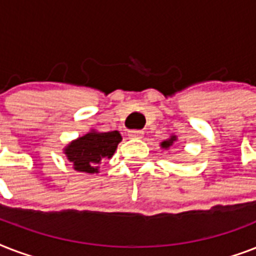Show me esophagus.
I'll return each mask as SVG.
<instances>
[{
    "label": "esophagus",
    "mask_w": 256,
    "mask_h": 256,
    "mask_svg": "<svg viewBox=\"0 0 256 256\" xmlns=\"http://www.w3.org/2000/svg\"><path fill=\"white\" fill-rule=\"evenodd\" d=\"M144 132L142 130H132V132H128V136L130 138H136V140H140V138H144Z\"/></svg>",
    "instance_id": "obj_1"
}]
</instances>
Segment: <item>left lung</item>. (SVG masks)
I'll return each instance as SVG.
<instances>
[{"instance_id": "left-lung-1", "label": "left lung", "mask_w": 256, "mask_h": 256, "mask_svg": "<svg viewBox=\"0 0 256 256\" xmlns=\"http://www.w3.org/2000/svg\"><path fill=\"white\" fill-rule=\"evenodd\" d=\"M176 140H178V138H176V136H174V134H172V136H170V138H168V140H164L160 142V148H164V150H168V148H170L171 146L174 144V142Z\"/></svg>"}]
</instances>
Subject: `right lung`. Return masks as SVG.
<instances>
[{"mask_svg": "<svg viewBox=\"0 0 256 256\" xmlns=\"http://www.w3.org/2000/svg\"><path fill=\"white\" fill-rule=\"evenodd\" d=\"M122 140L120 132H98L92 128L85 136H78L64 148V154L80 172L94 174L100 172L102 160H110L116 152L118 144Z\"/></svg>", "mask_w": 256, "mask_h": 256, "instance_id": "1", "label": "right lung"}]
</instances>
